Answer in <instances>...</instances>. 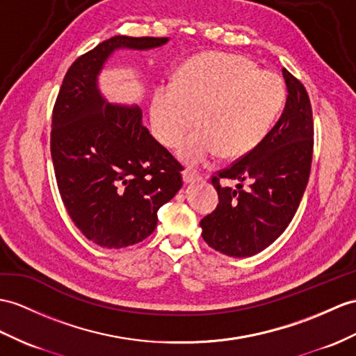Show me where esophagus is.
Here are the masks:
<instances>
[{"instance_id":"esophagus-1","label":"esophagus","mask_w":356,"mask_h":356,"mask_svg":"<svg viewBox=\"0 0 356 356\" xmlns=\"http://www.w3.org/2000/svg\"><path fill=\"white\" fill-rule=\"evenodd\" d=\"M183 179L186 184H188V183H195V181H199L201 179V177H199L195 170L186 169V170H183Z\"/></svg>"}]
</instances>
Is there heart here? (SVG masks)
Masks as SVG:
<instances>
[{
    "label": "heart",
    "instance_id": "obj_1",
    "mask_svg": "<svg viewBox=\"0 0 356 356\" xmlns=\"http://www.w3.org/2000/svg\"><path fill=\"white\" fill-rule=\"evenodd\" d=\"M285 98L282 78L258 69L243 56L207 53L179 69L173 86L154 93L151 115L155 136L168 146L183 140L179 159L199 166L222 151L225 157H240L264 140Z\"/></svg>",
    "mask_w": 356,
    "mask_h": 356
}]
</instances>
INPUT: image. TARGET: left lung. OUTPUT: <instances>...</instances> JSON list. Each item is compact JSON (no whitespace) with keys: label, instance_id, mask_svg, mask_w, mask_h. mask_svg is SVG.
Listing matches in <instances>:
<instances>
[{"label":"left lung","instance_id":"obj_1","mask_svg":"<svg viewBox=\"0 0 356 356\" xmlns=\"http://www.w3.org/2000/svg\"><path fill=\"white\" fill-rule=\"evenodd\" d=\"M282 75L289 97L278 122L255 149L211 177L219 204L201 220L202 238L228 257H252L270 246L289 227L307 188L314 148L313 108L298 78L285 67ZM220 179L237 180L238 188H223Z\"/></svg>","mask_w":356,"mask_h":356}]
</instances>
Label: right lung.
<instances>
[{
	"label": "right lung",
	"mask_w": 356,
	"mask_h": 356,
	"mask_svg": "<svg viewBox=\"0 0 356 356\" xmlns=\"http://www.w3.org/2000/svg\"><path fill=\"white\" fill-rule=\"evenodd\" d=\"M168 38L115 36L67 69L53 108L51 157L69 218L101 248L143 241L159 208L183 187V166L142 125L138 107L111 106L97 76L118 48L149 49Z\"/></svg>",
	"instance_id": "add662e5"
}]
</instances>
